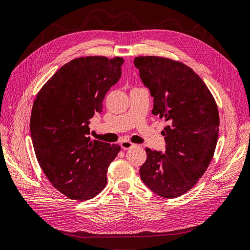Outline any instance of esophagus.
Returning a JSON list of instances; mask_svg holds the SVG:
<instances>
[{
  "label": "esophagus",
  "instance_id": "esophagus-1",
  "mask_svg": "<svg viewBox=\"0 0 250 250\" xmlns=\"http://www.w3.org/2000/svg\"><path fill=\"white\" fill-rule=\"evenodd\" d=\"M134 146H135L134 144H132L131 142H129V141H123V142H121V146H122L123 149H129V148L133 147Z\"/></svg>",
  "mask_w": 250,
  "mask_h": 250
}]
</instances>
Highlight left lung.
Returning <instances> with one entry per match:
<instances>
[{"mask_svg": "<svg viewBox=\"0 0 250 250\" xmlns=\"http://www.w3.org/2000/svg\"><path fill=\"white\" fill-rule=\"evenodd\" d=\"M134 64L154 97L153 114L168 123L161 132L165 153L146 148L139 173L157 195L176 198L197 184L214 155L219 131L215 99L203 80L181 62L138 56Z\"/></svg>", "mask_w": 250, "mask_h": 250, "instance_id": "8db88e82", "label": "left lung"}]
</instances>
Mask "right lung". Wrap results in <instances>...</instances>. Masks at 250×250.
Instances as JSON below:
<instances>
[{
  "label": "right lung",
  "mask_w": 250,
  "mask_h": 250,
  "mask_svg": "<svg viewBox=\"0 0 250 250\" xmlns=\"http://www.w3.org/2000/svg\"><path fill=\"white\" fill-rule=\"evenodd\" d=\"M122 57L85 56L62 65L43 85L31 115V135L40 167L69 199L85 201L106 185L119 145L90 139L89 123L103 112L105 94L121 78Z\"/></svg>",
  "instance_id": "1"
}]
</instances>
